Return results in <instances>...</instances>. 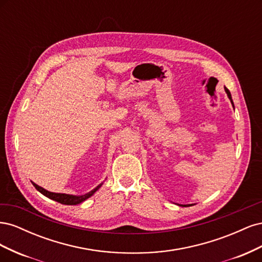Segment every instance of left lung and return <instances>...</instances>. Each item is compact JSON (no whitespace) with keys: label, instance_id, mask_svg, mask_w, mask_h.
<instances>
[{"label":"left lung","instance_id":"8db88e82","mask_svg":"<svg viewBox=\"0 0 262 262\" xmlns=\"http://www.w3.org/2000/svg\"><path fill=\"white\" fill-rule=\"evenodd\" d=\"M224 90H225V92H226V94H227V96H228V98H229V100H231V102H232V105H233V107H234V102H233V99H232V95H231V92H229L226 87H224ZM181 207H191V204H180Z\"/></svg>","mask_w":262,"mask_h":262}]
</instances>
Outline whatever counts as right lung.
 I'll return each instance as SVG.
<instances>
[{"label":"right lung","instance_id":"add662e5","mask_svg":"<svg viewBox=\"0 0 262 262\" xmlns=\"http://www.w3.org/2000/svg\"><path fill=\"white\" fill-rule=\"evenodd\" d=\"M31 184L34 185V187L38 190L39 192L42 193L43 195H46L47 198H49V199L51 200H54L57 201L59 203H62V204H67V205H76V204H80L82 202H84L86 199H89L90 196H92L95 192L97 191V190L102 186V182L100 185H98L96 188H94L92 191L87 192L85 194H82V195H74V194H67V193H55V192H50L48 191V190L43 189L42 187L36 185L35 182L31 181Z\"/></svg>","mask_w":262,"mask_h":262}]
</instances>
